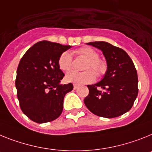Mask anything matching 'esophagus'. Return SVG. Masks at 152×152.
<instances>
[{
	"instance_id": "obj_1",
	"label": "esophagus",
	"mask_w": 152,
	"mask_h": 152,
	"mask_svg": "<svg viewBox=\"0 0 152 152\" xmlns=\"http://www.w3.org/2000/svg\"><path fill=\"white\" fill-rule=\"evenodd\" d=\"M79 86H80V85H79V84H74V85H73V89H76Z\"/></svg>"
}]
</instances>
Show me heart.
Returning <instances> with one entry per match:
<instances>
[{
  "label": "heart",
  "mask_w": 152,
  "mask_h": 152,
  "mask_svg": "<svg viewBox=\"0 0 152 152\" xmlns=\"http://www.w3.org/2000/svg\"><path fill=\"white\" fill-rule=\"evenodd\" d=\"M75 54L83 56L87 59L83 72L71 71L66 76V80L69 83L76 84H86L92 83L96 80V72L98 76L104 75L107 69V66L104 61L99 58L98 53L89 47H83L75 50ZM58 65L61 70L68 72L72 67V57L70 53L64 51L60 54L58 59ZM93 70L92 71L91 69ZM93 70L94 71H93Z\"/></svg>",
  "instance_id": "heart-1"
}]
</instances>
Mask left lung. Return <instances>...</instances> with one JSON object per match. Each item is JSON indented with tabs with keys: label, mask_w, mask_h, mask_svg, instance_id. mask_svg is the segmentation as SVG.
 <instances>
[{
	"label": "left lung",
	"mask_w": 152,
	"mask_h": 152,
	"mask_svg": "<svg viewBox=\"0 0 152 152\" xmlns=\"http://www.w3.org/2000/svg\"><path fill=\"white\" fill-rule=\"evenodd\" d=\"M102 51L107 71L102 80L88 85L89 95L84 103L91 113L104 118H115L127 113L138 96V75L128 53L104 41L87 43Z\"/></svg>",
	"instance_id": "left-lung-1"
}]
</instances>
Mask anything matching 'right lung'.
Returning <instances> with one entry per match:
<instances>
[{
	"label": "right lung",
	"instance_id": "right-lung-1",
	"mask_svg": "<svg viewBox=\"0 0 152 152\" xmlns=\"http://www.w3.org/2000/svg\"><path fill=\"white\" fill-rule=\"evenodd\" d=\"M71 46L40 41L25 53L17 69L15 85L20 107L37 123L52 122L61 115L63 99L73 89L60 85L64 73L58 65L60 54Z\"/></svg>",
	"mask_w": 152,
	"mask_h": 152
}]
</instances>
